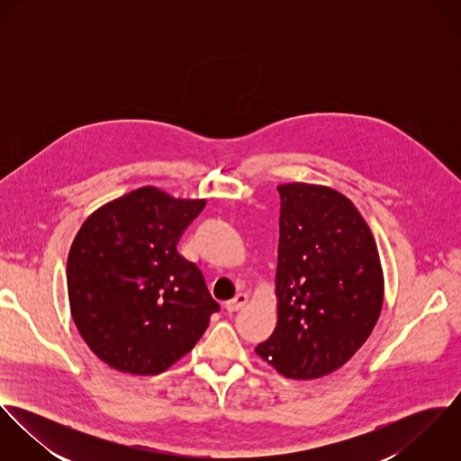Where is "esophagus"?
Segmentation results:
<instances>
[{
  "mask_svg": "<svg viewBox=\"0 0 461 461\" xmlns=\"http://www.w3.org/2000/svg\"><path fill=\"white\" fill-rule=\"evenodd\" d=\"M247 302H249V296L245 293H240V294H236L232 300H229L225 303V311L227 312H238L240 309H243L247 305Z\"/></svg>",
  "mask_w": 461,
  "mask_h": 461,
  "instance_id": "obj_1",
  "label": "esophagus"
}]
</instances>
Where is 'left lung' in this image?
<instances>
[{"label": "left lung", "instance_id": "1", "mask_svg": "<svg viewBox=\"0 0 461 461\" xmlns=\"http://www.w3.org/2000/svg\"><path fill=\"white\" fill-rule=\"evenodd\" d=\"M276 329L256 353L280 375L314 380L367 340L384 305V271L353 202L316 185H280Z\"/></svg>", "mask_w": 461, "mask_h": 461}]
</instances>
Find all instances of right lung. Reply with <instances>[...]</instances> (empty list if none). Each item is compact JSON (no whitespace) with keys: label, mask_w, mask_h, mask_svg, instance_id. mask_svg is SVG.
Listing matches in <instances>:
<instances>
[{"label":"right lung","mask_w":461,"mask_h":461,"mask_svg":"<svg viewBox=\"0 0 461 461\" xmlns=\"http://www.w3.org/2000/svg\"><path fill=\"white\" fill-rule=\"evenodd\" d=\"M205 200L145 186L92 212L67 259L70 314L90 349L131 375H159L190 353L220 305L177 252Z\"/></svg>","instance_id":"add662e5"}]
</instances>
